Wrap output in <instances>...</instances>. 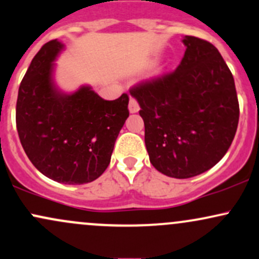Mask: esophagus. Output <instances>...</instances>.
I'll return each instance as SVG.
<instances>
[{
  "label": "esophagus",
  "mask_w": 259,
  "mask_h": 259,
  "mask_svg": "<svg viewBox=\"0 0 259 259\" xmlns=\"http://www.w3.org/2000/svg\"><path fill=\"white\" fill-rule=\"evenodd\" d=\"M139 109H140V106H139L138 101L135 98H130L129 101V110L130 113H138Z\"/></svg>",
  "instance_id": "obj_1"
}]
</instances>
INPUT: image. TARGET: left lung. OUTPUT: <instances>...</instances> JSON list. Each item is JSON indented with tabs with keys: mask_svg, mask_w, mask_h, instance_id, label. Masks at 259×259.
Instances as JSON below:
<instances>
[{
	"mask_svg": "<svg viewBox=\"0 0 259 259\" xmlns=\"http://www.w3.org/2000/svg\"><path fill=\"white\" fill-rule=\"evenodd\" d=\"M183 44L177 69L130 88L141 108L150 162L180 180L224 157L240 116L234 76L219 50L197 36L186 35Z\"/></svg>",
	"mask_w": 259,
	"mask_h": 259,
	"instance_id": "8db88e82",
	"label": "left lung"
}]
</instances>
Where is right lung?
<instances>
[{"instance_id": "right-lung-1", "label": "right lung", "mask_w": 259, "mask_h": 259, "mask_svg": "<svg viewBox=\"0 0 259 259\" xmlns=\"http://www.w3.org/2000/svg\"><path fill=\"white\" fill-rule=\"evenodd\" d=\"M64 44L50 40L30 62L16 107L19 140L39 172L64 184L97 180L107 169L119 132L129 116V96L106 101L90 86L67 95L53 79Z\"/></svg>"}]
</instances>
